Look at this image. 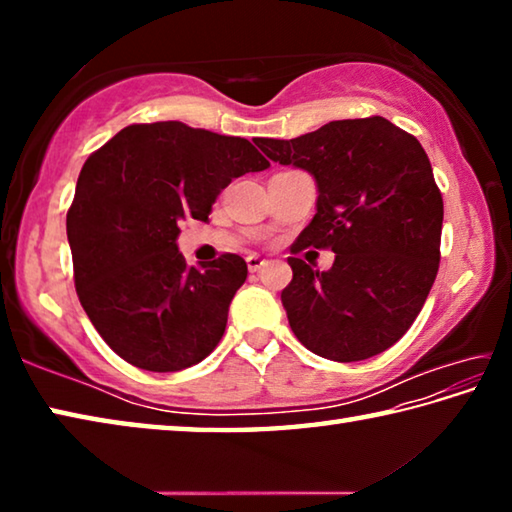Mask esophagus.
Listing matches in <instances>:
<instances>
[{"label":"esophagus","instance_id":"obj_1","mask_svg":"<svg viewBox=\"0 0 512 512\" xmlns=\"http://www.w3.org/2000/svg\"><path fill=\"white\" fill-rule=\"evenodd\" d=\"M246 264H248V271H250V273H257L259 268L266 266V259H262L259 255H248V257H246Z\"/></svg>","mask_w":512,"mask_h":512}]
</instances>
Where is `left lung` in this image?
<instances>
[{
    "instance_id": "1",
    "label": "left lung",
    "mask_w": 512,
    "mask_h": 512,
    "mask_svg": "<svg viewBox=\"0 0 512 512\" xmlns=\"http://www.w3.org/2000/svg\"><path fill=\"white\" fill-rule=\"evenodd\" d=\"M255 144L316 178V214L291 253L332 248L329 271L289 257V325L318 357L363 361L391 348L436 280L443 196L422 144L384 117L329 121L318 131Z\"/></svg>"
}]
</instances>
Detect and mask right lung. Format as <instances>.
Wrapping results in <instances>:
<instances>
[{"instance_id": "1", "label": "right lung", "mask_w": 512, "mask_h": 512, "mask_svg": "<svg viewBox=\"0 0 512 512\" xmlns=\"http://www.w3.org/2000/svg\"><path fill=\"white\" fill-rule=\"evenodd\" d=\"M266 167L271 162L244 137L183 121L126 126L85 160L67 212L74 284L94 329L121 359L176 372L219 345L248 266L232 253L187 266L178 223L207 221L232 178Z\"/></svg>"}]
</instances>
